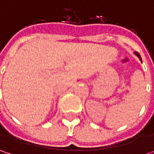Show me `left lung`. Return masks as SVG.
Returning a JSON list of instances; mask_svg holds the SVG:
<instances>
[{"label":"left lung","instance_id":"left-lung-1","mask_svg":"<svg viewBox=\"0 0 154 154\" xmlns=\"http://www.w3.org/2000/svg\"><path fill=\"white\" fill-rule=\"evenodd\" d=\"M135 55H136V56H138V57H139V59H140V61H141V57H140V54H139V53H137V52H135Z\"/></svg>","mask_w":154,"mask_h":154}]
</instances>
